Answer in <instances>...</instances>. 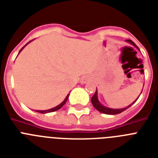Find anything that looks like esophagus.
<instances>
[{
	"label": "esophagus",
	"mask_w": 158,
	"mask_h": 158,
	"mask_svg": "<svg viewBox=\"0 0 158 158\" xmlns=\"http://www.w3.org/2000/svg\"><path fill=\"white\" fill-rule=\"evenodd\" d=\"M89 81H90V77L88 76H85V77H82L80 82L81 83V84H85V83H88Z\"/></svg>",
	"instance_id": "esophagus-1"
}]
</instances>
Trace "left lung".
<instances>
[{"instance_id": "obj_1", "label": "left lung", "mask_w": 158, "mask_h": 158, "mask_svg": "<svg viewBox=\"0 0 158 158\" xmlns=\"http://www.w3.org/2000/svg\"><path fill=\"white\" fill-rule=\"evenodd\" d=\"M126 41H127V43H130L131 45H133V46L135 47V48H137V49H139V48H138V47L136 46V45H135L133 42L131 41V40H126ZM139 97H140V96H139ZM138 98L135 100V101L133 102H132V103L130 104V105L127 106H126V107H124V108H120V109L110 108V107H107V106H103L102 104L101 103V102H100L99 100H98V90H97V89H96V92H95V94H94L93 97L91 98V102H92V104H93L94 107L95 109H97V110H98V111L101 112V113H103V114H119V113H121V112H123V110H127L128 107H130V106H131L132 104L135 103V102H136V100L138 99Z\"/></svg>"}]
</instances>
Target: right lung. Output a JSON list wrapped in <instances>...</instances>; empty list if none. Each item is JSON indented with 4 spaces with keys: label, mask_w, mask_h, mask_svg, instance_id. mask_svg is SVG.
Returning <instances> with one entry per match:
<instances>
[{
    "label": "right lung",
    "mask_w": 158,
    "mask_h": 158,
    "mask_svg": "<svg viewBox=\"0 0 158 158\" xmlns=\"http://www.w3.org/2000/svg\"><path fill=\"white\" fill-rule=\"evenodd\" d=\"M31 41H32V40H31ZM31 41H30L29 43H31ZM29 43H27V44H26V45H25V46L23 47V48H22V49H21V50H20V52H19V53L21 52V51L23 50V48H24L25 47L27 46V44H29ZM69 94H68L67 96H66V98H64V101L62 102H61L60 104H59L58 106H55V107H53V108H51V109H49V110H36V111H37V112H39V113H41V114H46V113H50V112H53V111H56V110H58L59 109H60V108L62 107V106H63L64 105L65 103H66V102H67L68 98H69Z\"/></svg>",
    "instance_id": "obj_1"
}]
</instances>
